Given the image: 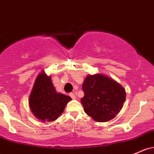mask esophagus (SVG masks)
<instances>
[{"label": "esophagus", "mask_w": 154, "mask_h": 154, "mask_svg": "<svg viewBox=\"0 0 154 154\" xmlns=\"http://www.w3.org/2000/svg\"><path fill=\"white\" fill-rule=\"evenodd\" d=\"M69 96H71V98H72V99H76V96H75V95H74V94H73V93H71V94H69Z\"/></svg>", "instance_id": "obj_1"}]
</instances>
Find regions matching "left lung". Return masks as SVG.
<instances>
[{
    "label": "left lung",
    "mask_w": 154,
    "mask_h": 154,
    "mask_svg": "<svg viewBox=\"0 0 154 154\" xmlns=\"http://www.w3.org/2000/svg\"><path fill=\"white\" fill-rule=\"evenodd\" d=\"M84 111L95 121L106 122L116 116L124 106L126 91L113 79L102 74H88L82 83Z\"/></svg>",
    "instance_id": "1"
}]
</instances>
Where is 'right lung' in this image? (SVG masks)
<instances>
[{
    "label": "right lung",
    "mask_w": 154,
    "mask_h": 154,
    "mask_svg": "<svg viewBox=\"0 0 154 154\" xmlns=\"http://www.w3.org/2000/svg\"><path fill=\"white\" fill-rule=\"evenodd\" d=\"M70 96L58 93L52 82L51 76L42 70L35 80L29 96V107L33 116L42 122H51L64 111Z\"/></svg>",
    "instance_id": "obj_1"
}]
</instances>
